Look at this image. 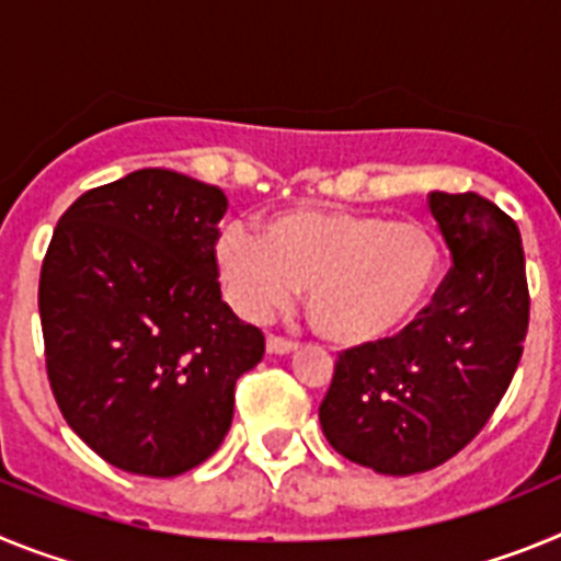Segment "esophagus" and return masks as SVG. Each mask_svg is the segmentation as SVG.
Wrapping results in <instances>:
<instances>
[{
	"mask_svg": "<svg viewBox=\"0 0 561 561\" xmlns=\"http://www.w3.org/2000/svg\"><path fill=\"white\" fill-rule=\"evenodd\" d=\"M295 348H297L295 340H286V336L280 334L266 336V351H270V354H291Z\"/></svg>",
	"mask_w": 561,
	"mask_h": 561,
	"instance_id": "obj_1",
	"label": "esophagus"
}]
</instances>
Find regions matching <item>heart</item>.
<instances>
[{"mask_svg": "<svg viewBox=\"0 0 561 561\" xmlns=\"http://www.w3.org/2000/svg\"><path fill=\"white\" fill-rule=\"evenodd\" d=\"M216 261L236 309L252 320L309 289L311 323L336 345L399 334L424 309L440 270L438 241L424 225L351 210L280 213L261 236L230 225Z\"/></svg>", "mask_w": 561, "mask_h": 561, "instance_id": "obj_1", "label": "heart"}]
</instances>
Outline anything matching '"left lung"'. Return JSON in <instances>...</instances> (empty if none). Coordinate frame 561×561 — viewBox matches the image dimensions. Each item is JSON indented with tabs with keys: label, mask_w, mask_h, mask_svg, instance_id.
Masks as SVG:
<instances>
[{
	"label": "left lung",
	"mask_w": 561,
	"mask_h": 561,
	"mask_svg": "<svg viewBox=\"0 0 561 561\" xmlns=\"http://www.w3.org/2000/svg\"><path fill=\"white\" fill-rule=\"evenodd\" d=\"M453 266L433 304L388 340L340 351L320 424L342 458L381 474L447 463L514 379L531 295L523 238L478 193H430Z\"/></svg>",
	"instance_id": "1"
}]
</instances>
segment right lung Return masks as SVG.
<instances>
[{"instance_id":"obj_1","label":"right lung","mask_w":561,"mask_h":561,"mask_svg":"<svg viewBox=\"0 0 561 561\" xmlns=\"http://www.w3.org/2000/svg\"><path fill=\"white\" fill-rule=\"evenodd\" d=\"M216 185L142 168L78 196L38 280L44 362L64 421L123 472L210 458L264 334L221 300Z\"/></svg>"}]
</instances>
